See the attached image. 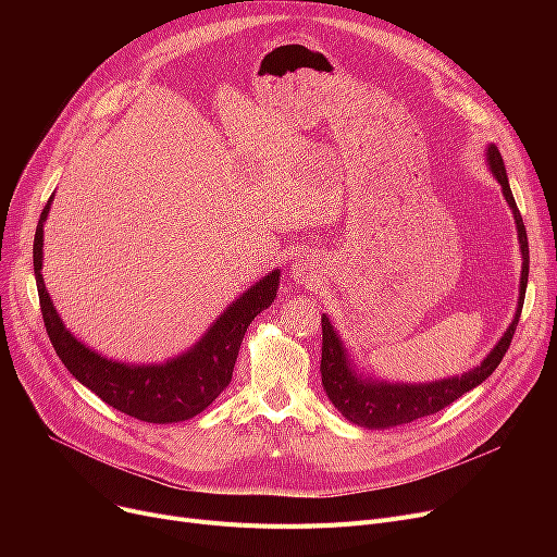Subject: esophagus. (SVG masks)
<instances>
[{
	"mask_svg": "<svg viewBox=\"0 0 557 557\" xmlns=\"http://www.w3.org/2000/svg\"><path fill=\"white\" fill-rule=\"evenodd\" d=\"M315 277H318V267H315V263L309 257H300L296 261V267H294L296 284H302V286L309 284L311 286L315 282Z\"/></svg>",
	"mask_w": 557,
	"mask_h": 557,
	"instance_id": "1",
	"label": "esophagus"
}]
</instances>
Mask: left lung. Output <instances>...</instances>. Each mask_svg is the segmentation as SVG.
Wrapping results in <instances>:
<instances>
[{"instance_id":"8db88e82","label":"left lung","mask_w":557,"mask_h":557,"mask_svg":"<svg viewBox=\"0 0 557 557\" xmlns=\"http://www.w3.org/2000/svg\"><path fill=\"white\" fill-rule=\"evenodd\" d=\"M487 166L496 183L502 185L504 198L508 208L512 210L515 225H517V239L521 250V277H519V300L517 311L512 315V323L504 332V336L496 341V345L490 349V355L481 361V366L467 370L456 376L437 379V382L426 384H404V382H384L370 374L359 372L357 363L349 357V349L345 347L343 338L338 336L336 327L327 313H323V361H320V374H323V386L330 397V401L338 408L341 416L357 426L363 429H391L406 422H413L418 418H426L441 411V408L449 406L465 393H470L479 384L496 370L506 357L510 341L515 336L525 284H529V239H525V227L521 221V214L517 210L515 196L510 191V183L506 175L504 158L494 144H487L485 151Z\"/></svg>"}]
</instances>
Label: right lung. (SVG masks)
<instances>
[{
	"label": "right lung",
	"mask_w": 557,
	"mask_h": 557,
	"mask_svg": "<svg viewBox=\"0 0 557 557\" xmlns=\"http://www.w3.org/2000/svg\"><path fill=\"white\" fill-rule=\"evenodd\" d=\"M51 200L53 196L47 200L36 227L34 271L45 327L58 359L85 388L141 422L171 424L202 413L227 388L248 325L257 313L275 302L280 269L255 282L183 355L164 363L114 361L87 347L65 327L45 286L42 242Z\"/></svg>",
	"instance_id": "1"
}]
</instances>
